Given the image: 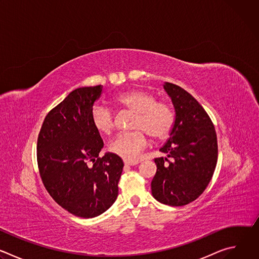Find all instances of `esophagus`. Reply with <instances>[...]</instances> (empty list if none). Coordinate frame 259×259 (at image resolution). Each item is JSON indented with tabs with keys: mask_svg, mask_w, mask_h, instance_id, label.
Returning a JSON list of instances; mask_svg holds the SVG:
<instances>
[{
	"mask_svg": "<svg viewBox=\"0 0 259 259\" xmlns=\"http://www.w3.org/2000/svg\"><path fill=\"white\" fill-rule=\"evenodd\" d=\"M124 164H125V166H135L138 164V162H127L126 161Z\"/></svg>",
	"mask_w": 259,
	"mask_h": 259,
	"instance_id": "1",
	"label": "esophagus"
}]
</instances>
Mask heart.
Returning a JSON list of instances; mask_svg holds the SVG:
<instances>
[{
	"label": "heart",
	"instance_id": "obj_1",
	"mask_svg": "<svg viewBox=\"0 0 259 259\" xmlns=\"http://www.w3.org/2000/svg\"><path fill=\"white\" fill-rule=\"evenodd\" d=\"M114 103L121 109H129L135 114L131 122L130 132L118 134L110 141L108 149L114 155L134 162L147 145L146 134L153 139L166 138L174 125L175 115L172 107L157 101L152 92L144 89H132L117 95ZM91 123L94 129L108 135L115 129V117L112 110L101 104H95L91 109Z\"/></svg>",
	"mask_w": 259,
	"mask_h": 259
}]
</instances>
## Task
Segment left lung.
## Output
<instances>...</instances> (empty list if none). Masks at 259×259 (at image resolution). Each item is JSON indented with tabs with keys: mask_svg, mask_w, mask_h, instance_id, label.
<instances>
[{
	"mask_svg": "<svg viewBox=\"0 0 259 259\" xmlns=\"http://www.w3.org/2000/svg\"><path fill=\"white\" fill-rule=\"evenodd\" d=\"M175 122L170 137L157 158L152 194L162 204L187 205L199 198L209 184L217 163L218 149L214 125L203 106L181 87L166 82Z\"/></svg>",
	"mask_w": 259,
	"mask_h": 259,
	"instance_id": "1",
	"label": "left lung"
}]
</instances>
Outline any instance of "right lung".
Instances as JSON below:
<instances>
[{"label":"right lung","instance_id":"add662e5","mask_svg":"<svg viewBox=\"0 0 259 259\" xmlns=\"http://www.w3.org/2000/svg\"><path fill=\"white\" fill-rule=\"evenodd\" d=\"M102 86L71 91L46 116L36 143V160L44 186L69 213L93 218L117 200L124 163L99 153L103 141L91 123V109Z\"/></svg>","mask_w":259,"mask_h":259}]
</instances>
